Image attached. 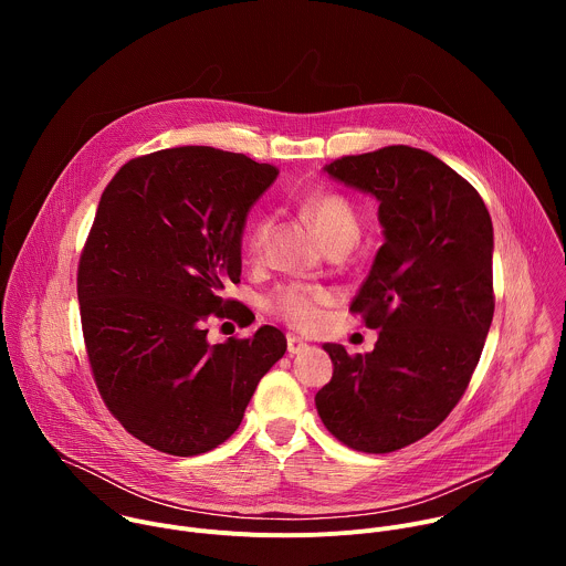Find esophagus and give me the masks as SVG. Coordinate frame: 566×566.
I'll return each mask as SVG.
<instances>
[{"mask_svg":"<svg viewBox=\"0 0 566 566\" xmlns=\"http://www.w3.org/2000/svg\"><path fill=\"white\" fill-rule=\"evenodd\" d=\"M308 345L302 340V338H297V336H286V349H289V354L291 356H295V354H302L304 349H306Z\"/></svg>","mask_w":566,"mask_h":566,"instance_id":"34e87169","label":"esophagus"}]
</instances>
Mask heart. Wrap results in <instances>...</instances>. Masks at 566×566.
<instances>
[{
  "mask_svg": "<svg viewBox=\"0 0 566 566\" xmlns=\"http://www.w3.org/2000/svg\"><path fill=\"white\" fill-rule=\"evenodd\" d=\"M300 210L317 232V237L325 241V247L334 244H349L354 247V241L360 234V217L356 206L352 203L349 197L336 192V190H315L306 197L300 199ZM269 237V219L260 217L247 237V253L258 260L264 251ZM327 293L304 289V286H282L277 289L271 300L269 308L277 317L286 319L289 325L308 329L313 327L317 317H319V306L327 304Z\"/></svg>",
  "mask_w": 566,
  "mask_h": 566,
  "instance_id": "obj_1",
  "label": "heart"
}]
</instances>
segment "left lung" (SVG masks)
<instances>
[{"mask_svg": "<svg viewBox=\"0 0 566 566\" xmlns=\"http://www.w3.org/2000/svg\"><path fill=\"white\" fill-rule=\"evenodd\" d=\"M325 172L378 199L385 244L349 311L374 352L325 345L317 415L345 446L382 454L430 434L463 396L493 313V221L479 192L426 149L389 145Z\"/></svg>", "mask_w": 566, "mask_h": 566, "instance_id": "left-lung-1", "label": "left lung"}]
</instances>
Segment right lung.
I'll use <instances>...</instances> for the list:
<instances>
[{
	"instance_id": "right-lung-1",
	"label": "right lung",
	"mask_w": 566,
	"mask_h": 566,
	"mask_svg": "<svg viewBox=\"0 0 566 566\" xmlns=\"http://www.w3.org/2000/svg\"><path fill=\"white\" fill-rule=\"evenodd\" d=\"M280 170L203 145L125 164L105 188L77 266V302L94 380L138 441L175 457L223 443L244 419L286 338L208 343L206 322L247 319L223 297L241 275V234Z\"/></svg>"
}]
</instances>
